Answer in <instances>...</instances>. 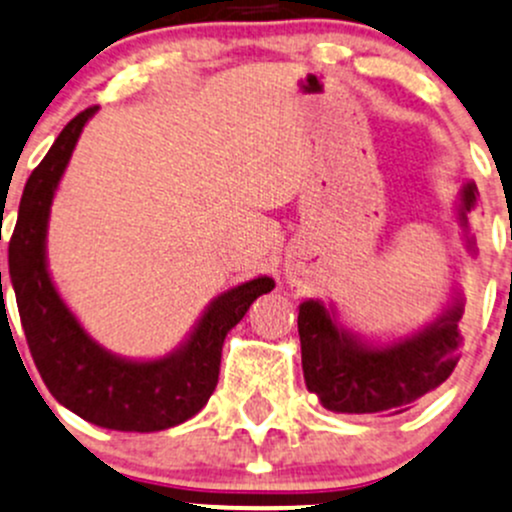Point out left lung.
I'll use <instances>...</instances> for the list:
<instances>
[{
  "label": "left lung",
  "instance_id": "1",
  "mask_svg": "<svg viewBox=\"0 0 512 512\" xmlns=\"http://www.w3.org/2000/svg\"><path fill=\"white\" fill-rule=\"evenodd\" d=\"M478 206L476 184L461 193V220ZM461 304L437 324L387 348H365L336 326L321 301L299 306L301 368L309 392L331 412L400 414L454 373L461 358Z\"/></svg>",
  "mask_w": 512,
  "mask_h": 512
}]
</instances>
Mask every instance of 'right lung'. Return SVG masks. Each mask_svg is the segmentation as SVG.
I'll use <instances>...</instances> for the list:
<instances>
[{"label": "right lung", "instance_id": "1", "mask_svg": "<svg viewBox=\"0 0 512 512\" xmlns=\"http://www.w3.org/2000/svg\"><path fill=\"white\" fill-rule=\"evenodd\" d=\"M95 110L98 107L78 112L31 171L9 240V274L26 343L48 392L98 427L159 432L203 410L218 385L225 336L245 316L252 301L272 292L274 282L260 277L220 294L184 351L169 358L132 363L105 353L90 341L53 289L43 240L53 191L71 159L80 129Z\"/></svg>", "mask_w": 512, "mask_h": 512}]
</instances>
